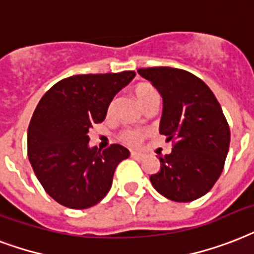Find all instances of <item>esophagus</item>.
Segmentation results:
<instances>
[{
    "label": "esophagus",
    "mask_w": 254,
    "mask_h": 254,
    "mask_svg": "<svg viewBox=\"0 0 254 254\" xmlns=\"http://www.w3.org/2000/svg\"><path fill=\"white\" fill-rule=\"evenodd\" d=\"M131 156H132L133 159H136V160H143V155L139 154V152H131Z\"/></svg>",
    "instance_id": "34e87169"
}]
</instances>
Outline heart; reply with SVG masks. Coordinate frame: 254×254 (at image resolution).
<instances>
[{"mask_svg": "<svg viewBox=\"0 0 254 254\" xmlns=\"http://www.w3.org/2000/svg\"><path fill=\"white\" fill-rule=\"evenodd\" d=\"M133 94H135L137 102L140 103L143 109H145L147 106L152 105L155 102H159L158 90L152 84L147 83V82L137 83L133 87ZM113 109L114 103H111L110 105L109 113H111ZM143 136H144V133L141 132V131H137V129H126L125 132H122V140L127 141L129 144H137L143 139Z\"/></svg>", "mask_w": 254, "mask_h": 254, "instance_id": "obj_1", "label": "heart"}]
</instances>
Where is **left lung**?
Instances as JSON below:
<instances>
[{
	"mask_svg": "<svg viewBox=\"0 0 254 254\" xmlns=\"http://www.w3.org/2000/svg\"><path fill=\"white\" fill-rule=\"evenodd\" d=\"M163 98L159 132L175 140L159 156L160 171L149 180L172 201L188 202L208 193L223 172L231 131L211 88L193 74L172 67L139 68Z\"/></svg>",
	"mask_w": 254,
	"mask_h": 254,
	"instance_id": "8db88e82",
	"label": "left lung"
}]
</instances>
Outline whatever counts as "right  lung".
I'll use <instances>...</instances> for the list:
<instances>
[{
	"instance_id": "1",
	"label": "right lung",
	"mask_w": 254,
	"mask_h": 254,
	"mask_svg": "<svg viewBox=\"0 0 254 254\" xmlns=\"http://www.w3.org/2000/svg\"><path fill=\"white\" fill-rule=\"evenodd\" d=\"M135 71L68 76L39 100L27 128V155L43 190L57 202L86 209L109 193L118 164L129 156L121 144L90 147L88 131Z\"/></svg>"
}]
</instances>
